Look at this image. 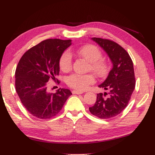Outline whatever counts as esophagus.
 <instances>
[{
	"label": "esophagus",
	"mask_w": 155,
	"mask_h": 155,
	"mask_svg": "<svg viewBox=\"0 0 155 155\" xmlns=\"http://www.w3.org/2000/svg\"><path fill=\"white\" fill-rule=\"evenodd\" d=\"M83 93V91H79V90H73L72 91L73 94H82Z\"/></svg>",
	"instance_id": "obj_1"
}]
</instances>
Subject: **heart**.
<instances>
[{
    "label": "heart",
    "instance_id": "obj_1",
    "mask_svg": "<svg viewBox=\"0 0 155 155\" xmlns=\"http://www.w3.org/2000/svg\"><path fill=\"white\" fill-rule=\"evenodd\" d=\"M75 52L77 55L90 63V69L98 77H103L107 74L108 65L103 60L100 59L102 53L98 47L92 44H87L76 50ZM59 67L63 72H68L71 69L72 56L68 51L64 52L60 57ZM94 82L95 78L92 74H72L66 78L68 85L78 90H85Z\"/></svg>",
    "mask_w": 155,
    "mask_h": 155
}]
</instances>
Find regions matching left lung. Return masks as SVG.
Returning <instances> with one entry per match:
<instances>
[{"instance_id":"8db88e82","label":"left lung","mask_w":155,"mask_h":155,"mask_svg":"<svg viewBox=\"0 0 155 155\" xmlns=\"http://www.w3.org/2000/svg\"><path fill=\"white\" fill-rule=\"evenodd\" d=\"M106 52L113 64L112 69L99 87L109 92L97 94L94 105L90 107L91 114L101 119L111 118L120 114L126 107L135 90V78L132 59L119 44L111 40L93 38ZM109 95L107 98L104 97Z\"/></svg>"}]
</instances>
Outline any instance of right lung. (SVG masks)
<instances>
[{
	"instance_id": "obj_1",
	"label": "right lung",
	"mask_w": 155,
	"mask_h": 155,
	"mask_svg": "<svg viewBox=\"0 0 155 155\" xmlns=\"http://www.w3.org/2000/svg\"><path fill=\"white\" fill-rule=\"evenodd\" d=\"M72 40L48 39L25 52L15 70V90L21 103L38 118L50 119L58 114L71 96L68 89L54 94L47 91V83L59 73V59Z\"/></svg>"
}]
</instances>
